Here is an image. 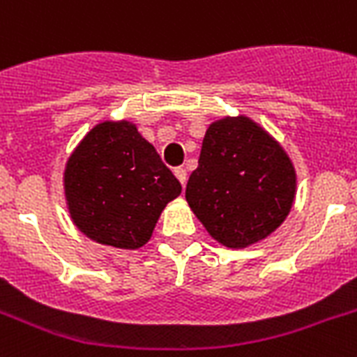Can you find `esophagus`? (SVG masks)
<instances>
[{
  "label": "esophagus",
  "instance_id": "esophagus-1",
  "mask_svg": "<svg viewBox=\"0 0 357 357\" xmlns=\"http://www.w3.org/2000/svg\"><path fill=\"white\" fill-rule=\"evenodd\" d=\"M174 174H176V178L179 179V183L185 187V183H187V170L181 167H178V168H174Z\"/></svg>",
  "mask_w": 357,
  "mask_h": 357
}]
</instances>
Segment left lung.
Returning a JSON list of instances; mask_svg holds the SVG:
<instances>
[{
	"label": "left lung",
	"instance_id": "8db88e82",
	"mask_svg": "<svg viewBox=\"0 0 357 357\" xmlns=\"http://www.w3.org/2000/svg\"><path fill=\"white\" fill-rule=\"evenodd\" d=\"M296 195V172L280 142L248 116L213 122L185 198L207 234L246 248L276 231Z\"/></svg>",
	"mask_w": 357,
	"mask_h": 357
}]
</instances>
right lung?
I'll return each instance as SVG.
<instances>
[{
  "label": "right lung",
  "instance_id": "obj_1",
  "mask_svg": "<svg viewBox=\"0 0 357 357\" xmlns=\"http://www.w3.org/2000/svg\"><path fill=\"white\" fill-rule=\"evenodd\" d=\"M181 183L128 120L102 122L83 137L64 168V196L81 234L114 248L150 241Z\"/></svg>",
  "mask_w": 357,
  "mask_h": 357
}]
</instances>
